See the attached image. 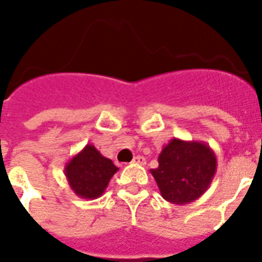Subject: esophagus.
Returning a JSON list of instances; mask_svg holds the SVG:
<instances>
[{
  "label": "esophagus",
  "mask_w": 262,
  "mask_h": 262,
  "mask_svg": "<svg viewBox=\"0 0 262 262\" xmlns=\"http://www.w3.org/2000/svg\"><path fill=\"white\" fill-rule=\"evenodd\" d=\"M132 163H135V164H141V166H144V164L147 163V160H145V158L144 156H135L133 158V160H132Z\"/></svg>",
  "instance_id": "1"
}]
</instances>
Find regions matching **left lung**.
I'll return each instance as SVG.
<instances>
[{
  "instance_id": "1",
  "label": "left lung",
  "mask_w": 262,
  "mask_h": 262,
  "mask_svg": "<svg viewBox=\"0 0 262 262\" xmlns=\"http://www.w3.org/2000/svg\"><path fill=\"white\" fill-rule=\"evenodd\" d=\"M159 167L151 170L166 201L183 205L193 203L211 186L217 160L213 149L203 141L171 139L158 158Z\"/></svg>"
}]
</instances>
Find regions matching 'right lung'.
Segmentation results:
<instances>
[{
  "label": "right lung",
  "mask_w": 262,
  "mask_h": 262,
  "mask_svg": "<svg viewBox=\"0 0 262 262\" xmlns=\"http://www.w3.org/2000/svg\"><path fill=\"white\" fill-rule=\"evenodd\" d=\"M117 171L118 167L113 160L104 158L92 144H87L79 154L72 156L63 168L73 193L85 200L99 199Z\"/></svg>",
  "instance_id": "1"
}]
</instances>
